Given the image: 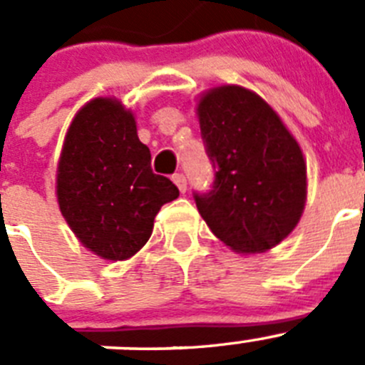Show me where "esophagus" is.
Listing matches in <instances>:
<instances>
[{
    "mask_svg": "<svg viewBox=\"0 0 365 365\" xmlns=\"http://www.w3.org/2000/svg\"><path fill=\"white\" fill-rule=\"evenodd\" d=\"M173 182L176 183V187L180 189V192H185V190H187L185 175H182V173H176V175H173Z\"/></svg>",
    "mask_w": 365,
    "mask_h": 365,
    "instance_id": "esophagus-1",
    "label": "esophagus"
}]
</instances>
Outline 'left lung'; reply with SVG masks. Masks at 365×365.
<instances>
[{"mask_svg": "<svg viewBox=\"0 0 365 365\" xmlns=\"http://www.w3.org/2000/svg\"><path fill=\"white\" fill-rule=\"evenodd\" d=\"M214 182L194 202L214 236L236 252H264L295 229L306 202V163L270 106L241 86L198 106Z\"/></svg>", "mask_w": 365, "mask_h": 365, "instance_id": "1", "label": "left lung"}]
</instances>
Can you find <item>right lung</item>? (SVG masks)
Listing matches in <instances>:
<instances>
[{
  "instance_id": "add662e5",
  "label": "right lung",
  "mask_w": 365,
  "mask_h": 365,
  "mask_svg": "<svg viewBox=\"0 0 365 365\" xmlns=\"http://www.w3.org/2000/svg\"><path fill=\"white\" fill-rule=\"evenodd\" d=\"M178 194L153 173L135 118L117 101L95 98L77 113L61 153L57 200L84 247L104 259H128L151 237L160 207Z\"/></svg>"
}]
</instances>
